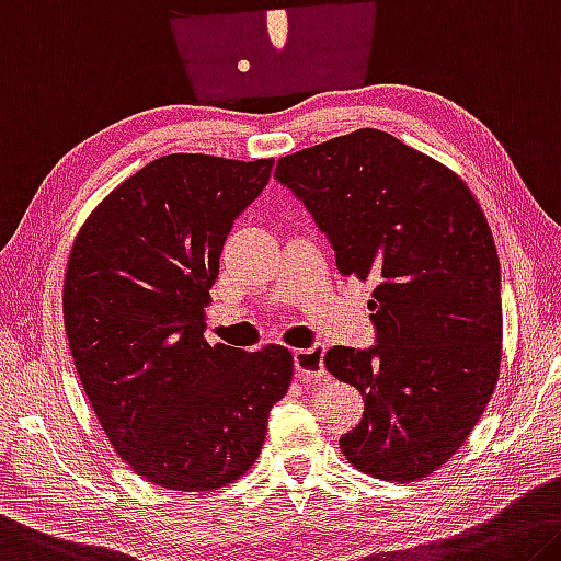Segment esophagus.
Masks as SVG:
<instances>
[{
  "instance_id": "1",
  "label": "esophagus",
  "mask_w": 561,
  "mask_h": 561,
  "mask_svg": "<svg viewBox=\"0 0 561 561\" xmlns=\"http://www.w3.org/2000/svg\"><path fill=\"white\" fill-rule=\"evenodd\" d=\"M295 367L301 381H309V385H319V381H327V369H324V344H314L309 350H297L295 352Z\"/></svg>"
}]
</instances>
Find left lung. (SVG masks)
Here are the masks:
<instances>
[{
  "instance_id": "1",
  "label": "left lung",
  "mask_w": 561,
  "mask_h": 561,
  "mask_svg": "<svg viewBox=\"0 0 561 561\" xmlns=\"http://www.w3.org/2000/svg\"><path fill=\"white\" fill-rule=\"evenodd\" d=\"M274 176L314 215L342 277L371 282L377 346H332L329 375L357 387L346 461L387 482L437 472L500 379V256L457 172L379 129L282 157Z\"/></svg>"
}]
</instances>
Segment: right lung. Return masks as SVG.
Listing matches in <instances>:
<instances>
[{"mask_svg": "<svg viewBox=\"0 0 561 561\" xmlns=\"http://www.w3.org/2000/svg\"><path fill=\"white\" fill-rule=\"evenodd\" d=\"M274 159L167 154L96 204L69 249L65 329L84 394L131 472L172 492L237 482L287 394V346L204 340L234 219Z\"/></svg>", "mask_w": 561, "mask_h": 561, "instance_id": "right-lung-1", "label": "right lung"}]
</instances>
